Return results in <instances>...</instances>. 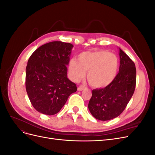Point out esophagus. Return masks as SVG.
<instances>
[{
  "instance_id": "1",
  "label": "esophagus",
  "mask_w": 155,
  "mask_h": 155,
  "mask_svg": "<svg viewBox=\"0 0 155 155\" xmlns=\"http://www.w3.org/2000/svg\"><path fill=\"white\" fill-rule=\"evenodd\" d=\"M85 88V87H84V86H83V85H80V86H79L78 87V91H82L83 90H84V89Z\"/></svg>"
}]
</instances>
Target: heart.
Instances as JSON below:
<instances>
[{"label":"heart","instance_id":"heart-1","mask_svg":"<svg viewBox=\"0 0 155 155\" xmlns=\"http://www.w3.org/2000/svg\"><path fill=\"white\" fill-rule=\"evenodd\" d=\"M119 62L117 56L105 50L85 51L78 55V61H70L68 70L74 81H79L87 71V80L96 88L110 84L118 73Z\"/></svg>","mask_w":155,"mask_h":155}]
</instances>
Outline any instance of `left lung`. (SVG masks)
<instances>
[{
    "instance_id": "8db88e82",
    "label": "left lung",
    "mask_w": 155,
    "mask_h": 155,
    "mask_svg": "<svg viewBox=\"0 0 155 155\" xmlns=\"http://www.w3.org/2000/svg\"><path fill=\"white\" fill-rule=\"evenodd\" d=\"M119 72L105 88L94 89L88 109L97 120H110L120 116L132 97L137 83V70L131 59L120 48Z\"/></svg>"
}]
</instances>
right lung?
<instances>
[{
  "mask_svg": "<svg viewBox=\"0 0 155 155\" xmlns=\"http://www.w3.org/2000/svg\"><path fill=\"white\" fill-rule=\"evenodd\" d=\"M73 45L61 41L45 44L33 53L28 61L26 89L34 109L54 115L77 91L67 78V67Z\"/></svg>",
  "mask_w": 155,
  "mask_h": 155,
  "instance_id": "right-lung-1",
  "label": "right lung"
}]
</instances>
